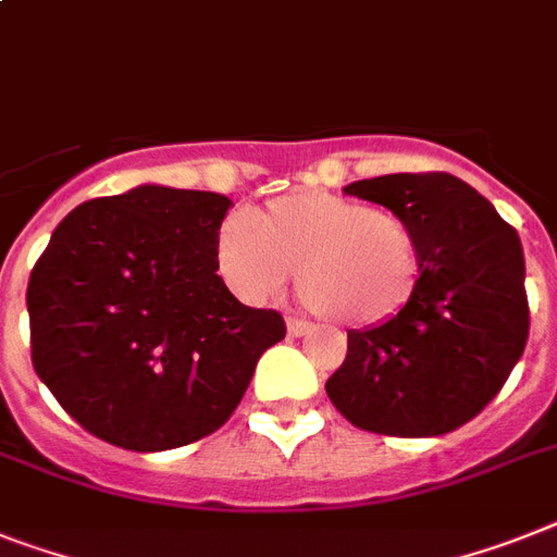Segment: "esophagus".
<instances>
[{"mask_svg": "<svg viewBox=\"0 0 557 557\" xmlns=\"http://www.w3.org/2000/svg\"><path fill=\"white\" fill-rule=\"evenodd\" d=\"M312 330L310 321H301V319H287V335H293V338H301V335H307Z\"/></svg>", "mask_w": 557, "mask_h": 557, "instance_id": "obj_1", "label": "esophagus"}]
</instances>
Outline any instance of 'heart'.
<instances>
[{"label": "heart", "instance_id": "heart-1", "mask_svg": "<svg viewBox=\"0 0 557 557\" xmlns=\"http://www.w3.org/2000/svg\"><path fill=\"white\" fill-rule=\"evenodd\" d=\"M215 268L247 305L275 298L296 270L307 305L338 324L370 327L407 307L421 278V245L393 210L327 190H296L215 233Z\"/></svg>", "mask_w": 557, "mask_h": 557}]
</instances>
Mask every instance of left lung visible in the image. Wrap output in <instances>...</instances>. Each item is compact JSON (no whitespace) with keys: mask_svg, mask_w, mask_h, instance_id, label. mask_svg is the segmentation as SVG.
<instances>
[{"mask_svg":"<svg viewBox=\"0 0 557 557\" xmlns=\"http://www.w3.org/2000/svg\"><path fill=\"white\" fill-rule=\"evenodd\" d=\"M344 193L412 224L421 278L398 315L347 333V358L327 379L330 401L367 433H453L493 401L527 347L521 238L449 173H389Z\"/></svg>","mask_w":557,"mask_h":557,"instance_id":"8db88e82","label":"left lung"}]
</instances>
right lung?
Wrapping results in <instances>:
<instances>
[{"mask_svg":"<svg viewBox=\"0 0 557 557\" xmlns=\"http://www.w3.org/2000/svg\"><path fill=\"white\" fill-rule=\"evenodd\" d=\"M230 199L141 185L64 215L27 282L30 358L90 435L162 453L233 416L287 327L215 273Z\"/></svg>","mask_w":557,"mask_h":557,"instance_id":"right-lung-1","label":"right lung"}]
</instances>
